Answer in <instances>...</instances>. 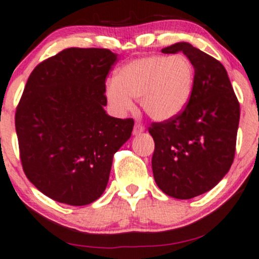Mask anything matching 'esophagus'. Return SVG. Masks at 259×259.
Returning a JSON list of instances; mask_svg holds the SVG:
<instances>
[{"instance_id":"esophagus-1","label":"esophagus","mask_w":259,"mask_h":259,"mask_svg":"<svg viewBox=\"0 0 259 259\" xmlns=\"http://www.w3.org/2000/svg\"><path fill=\"white\" fill-rule=\"evenodd\" d=\"M144 130H145V127L143 126V125L139 124V123H135L134 130H133V133H134V135H138V134H141Z\"/></svg>"}]
</instances>
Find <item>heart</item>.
Instances as JSON below:
<instances>
[{
	"mask_svg": "<svg viewBox=\"0 0 259 259\" xmlns=\"http://www.w3.org/2000/svg\"><path fill=\"white\" fill-rule=\"evenodd\" d=\"M195 82L193 62L184 55H152L124 65L106 84V97L118 114L133 109L132 98L150 118L167 120L184 110Z\"/></svg>",
	"mask_w": 259,
	"mask_h": 259,
	"instance_id": "heart-1",
	"label": "heart"
}]
</instances>
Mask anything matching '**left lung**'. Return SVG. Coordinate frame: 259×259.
Segmentation results:
<instances>
[{"instance_id": "1", "label": "left lung", "mask_w": 259, "mask_h": 259, "mask_svg": "<svg viewBox=\"0 0 259 259\" xmlns=\"http://www.w3.org/2000/svg\"><path fill=\"white\" fill-rule=\"evenodd\" d=\"M183 53L195 69L192 97L171 119L151 123L152 172L162 192L190 199L208 192L229 172L235 158L240 103L220 61L189 42L161 50Z\"/></svg>"}]
</instances>
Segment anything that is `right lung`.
<instances>
[{
    "label": "right lung",
    "mask_w": 259,
    "mask_h": 259,
    "mask_svg": "<svg viewBox=\"0 0 259 259\" xmlns=\"http://www.w3.org/2000/svg\"><path fill=\"white\" fill-rule=\"evenodd\" d=\"M118 54L69 48L36 65L14 123L23 171L42 194L69 205L103 194L114 153L132 136L134 119L109 116L106 79Z\"/></svg>",
    "instance_id": "add662e5"
}]
</instances>
